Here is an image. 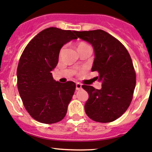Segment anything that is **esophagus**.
Wrapping results in <instances>:
<instances>
[{"instance_id":"obj_1","label":"esophagus","mask_w":152,"mask_h":152,"mask_svg":"<svg viewBox=\"0 0 152 152\" xmlns=\"http://www.w3.org/2000/svg\"><path fill=\"white\" fill-rule=\"evenodd\" d=\"M82 88V85H81L80 83H76V90H79Z\"/></svg>"}]
</instances>
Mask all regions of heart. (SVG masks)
Returning <instances> with one entry per match:
<instances>
[{"instance_id":"1","label":"heart","mask_w":152,"mask_h":152,"mask_svg":"<svg viewBox=\"0 0 152 152\" xmlns=\"http://www.w3.org/2000/svg\"><path fill=\"white\" fill-rule=\"evenodd\" d=\"M88 45H86V43H84V42H81V43H79V45H78V48H80V47H84V46H87ZM61 50V51H62Z\"/></svg>"}]
</instances>
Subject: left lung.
Here are the masks:
<instances>
[{"label":"left lung","instance_id":"obj_1","mask_svg":"<svg viewBox=\"0 0 152 152\" xmlns=\"http://www.w3.org/2000/svg\"><path fill=\"white\" fill-rule=\"evenodd\" d=\"M74 33L94 48L91 71L99 73L96 79L102 83L100 89L82 86L89 94L85 112L96 122H113L127 110L132 100L136 73L131 56L121 42L103 30Z\"/></svg>","mask_w":152,"mask_h":152}]
</instances>
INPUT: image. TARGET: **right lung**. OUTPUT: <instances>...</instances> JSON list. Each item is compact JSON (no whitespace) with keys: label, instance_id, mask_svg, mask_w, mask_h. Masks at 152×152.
Masks as SVG:
<instances>
[{"label":"right lung","instance_id":"add662e5","mask_svg":"<svg viewBox=\"0 0 152 152\" xmlns=\"http://www.w3.org/2000/svg\"><path fill=\"white\" fill-rule=\"evenodd\" d=\"M74 31L50 27L40 31L25 48L17 68V86L26 111L36 121L52 124L66 116L76 84L53 79L60 50L77 39Z\"/></svg>","mask_w":152,"mask_h":152}]
</instances>
